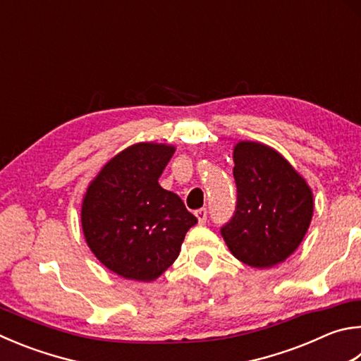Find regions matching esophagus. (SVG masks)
Segmentation results:
<instances>
[{"label":"esophagus","instance_id":"esophagus-1","mask_svg":"<svg viewBox=\"0 0 361 361\" xmlns=\"http://www.w3.org/2000/svg\"><path fill=\"white\" fill-rule=\"evenodd\" d=\"M207 214H208L207 208H200V209H197V212H195V216H197V219H199V224H205Z\"/></svg>","mask_w":361,"mask_h":361}]
</instances>
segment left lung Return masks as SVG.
<instances>
[{"mask_svg": "<svg viewBox=\"0 0 361 361\" xmlns=\"http://www.w3.org/2000/svg\"><path fill=\"white\" fill-rule=\"evenodd\" d=\"M237 203L221 235L243 264L267 268L298 247L312 218V192L270 147L241 142L233 149Z\"/></svg>", "mask_w": 361, "mask_h": 361, "instance_id": "left-lung-1", "label": "left lung"}]
</instances>
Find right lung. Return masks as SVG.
<instances>
[{"label":"right lung","instance_id":"add662e5","mask_svg":"<svg viewBox=\"0 0 361 361\" xmlns=\"http://www.w3.org/2000/svg\"><path fill=\"white\" fill-rule=\"evenodd\" d=\"M175 148L137 143L110 161L91 183L82 227L91 251L126 279L153 281L178 257L197 218L159 176Z\"/></svg>","mask_w":361,"mask_h":361}]
</instances>
